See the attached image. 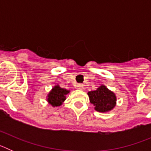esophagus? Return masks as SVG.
<instances>
[{"mask_svg":"<svg viewBox=\"0 0 151 151\" xmlns=\"http://www.w3.org/2000/svg\"><path fill=\"white\" fill-rule=\"evenodd\" d=\"M77 88H78V89H80V90H83L84 85H82V84H78V85H77Z\"/></svg>","mask_w":151,"mask_h":151,"instance_id":"obj_1","label":"esophagus"}]
</instances>
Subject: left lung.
<instances>
[{
    "instance_id": "obj_1",
    "label": "left lung",
    "mask_w": 151,
    "mask_h": 151,
    "mask_svg": "<svg viewBox=\"0 0 151 151\" xmlns=\"http://www.w3.org/2000/svg\"><path fill=\"white\" fill-rule=\"evenodd\" d=\"M88 94L91 104H94L97 111L105 113L111 110L116 106V97L115 94L104 85L100 86L97 90L89 91Z\"/></svg>"
}]
</instances>
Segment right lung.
<instances>
[{
    "mask_svg": "<svg viewBox=\"0 0 151 151\" xmlns=\"http://www.w3.org/2000/svg\"><path fill=\"white\" fill-rule=\"evenodd\" d=\"M69 91L62 88L58 85H55L47 95V101L53 106H59L62 105L66 100V94H69Z\"/></svg>",
    "mask_w": 151,
    "mask_h": 151,
    "instance_id": "1",
    "label": "right lung"
}]
</instances>
